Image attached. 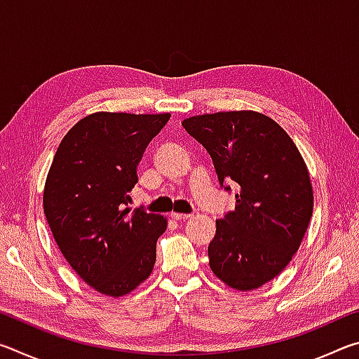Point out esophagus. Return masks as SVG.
I'll use <instances>...</instances> for the list:
<instances>
[{
    "label": "esophagus",
    "mask_w": 359,
    "mask_h": 359,
    "mask_svg": "<svg viewBox=\"0 0 359 359\" xmlns=\"http://www.w3.org/2000/svg\"><path fill=\"white\" fill-rule=\"evenodd\" d=\"M175 222H182V220H188L191 215L190 214H180V212H171V215H169Z\"/></svg>",
    "instance_id": "obj_1"
}]
</instances>
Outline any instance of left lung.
<instances>
[{"instance_id": "1", "label": "left lung", "mask_w": 359, "mask_h": 359, "mask_svg": "<svg viewBox=\"0 0 359 359\" xmlns=\"http://www.w3.org/2000/svg\"><path fill=\"white\" fill-rule=\"evenodd\" d=\"M182 125L209 151L220 184H238L236 209L215 222L212 272L234 290L263 287L287 267L312 218L301 151L276 120L255 111L194 115Z\"/></svg>"}]
</instances>
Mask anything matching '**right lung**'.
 <instances>
[{"label":"right lung","mask_w":359,"mask_h":359,"mask_svg":"<svg viewBox=\"0 0 359 359\" xmlns=\"http://www.w3.org/2000/svg\"><path fill=\"white\" fill-rule=\"evenodd\" d=\"M171 114L95 112L66 133L48 169L44 214L65 259L101 294L120 297L151 274L166 217L131 212L149 142Z\"/></svg>","instance_id":"obj_1"}]
</instances>
